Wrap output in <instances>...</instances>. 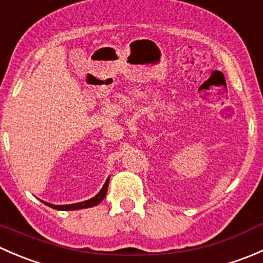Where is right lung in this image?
Returning <instances> with one entry per match:
<instances>
[{"instance_id":"right-lung-1","label":"right lung","mask_w":263,"mask_h":263,"mask_svg":"<svg viewBox=\"0 0 263 263\" xmlns=\"http://www.w3.org/2000/svg\"><path fill=\"white\" fill-rule=\"evenodd\" d=\"M108 183H109V179H107V182H105V184L103 185L102 191H100L99 193H98L95 197L90 198V200L87 201H84V202H79V203H72V205H52V203H47L44 202L46 205L50 206L52 209H54V210H62V211H68V210H78V209H86V208H92V206H97L98 203L102 202L103 200H104L105 195H107V191H108Z\"/></svg>"}]
</instances>
